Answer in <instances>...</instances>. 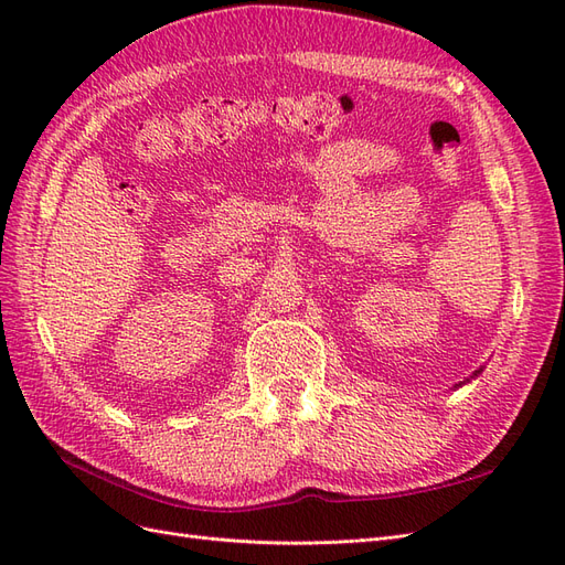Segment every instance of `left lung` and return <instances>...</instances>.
I'll list each match as a JSON object with an SVG mask.
<instances>
[{
	"label": "left lung",
	"mask_w": 565,
	"mask_h": 565,
	"mask_svg": "<svg viewBox=\"0 0 565 565\" xmlns=\"http://www.w3.org/2000/svg\"><path fill=\"white\" fill-rule=\"evenodd\" d=\"M478 372H481V370H476V372H473V377H476V374H478ZM467 382H469V380H467ZM457 386H461V384H457Z\"/></svg>",
	"instance_id": "1"
}]
</instances>
